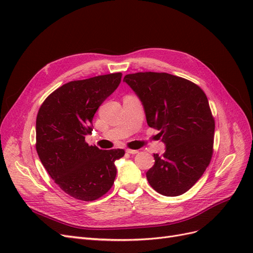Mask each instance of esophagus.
I'll return each mask as SVG.
<instances>
[{"label":"esophagus","mask_w":253,"mask_h":253,"mask_svg":"<svg viewBox=\"0 0 253 253\" xmlns=\"http://www.w3.org/2000/svg\"><path fill=\"white\" fill-rule=\"evenodd\" d=\"M126 153H129V154H132V155L137 154V153H138V151H137V150H131V149H126Z\"/></svg>","instance_id":"34e87169"}]
</instances>
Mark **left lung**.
<instances>
[{"mask_svg": "<svg viewBox=\"0 0 253 253\" xmlns=\"http://www.w3.org/2000/svg\"><path fill=\"white\" fill-rule=\"evenodd\" d=\"M142 102L148 126L159 131L166 152L154 154L147 172L151 187L165 196L192 188L209 166L215 122L204 90L185 78L144 72L125 76Z\"/></svg>", "mask_w": 253, "mask_h": 253, "instance_id": "1", "label": "left lung"}]
</instances>
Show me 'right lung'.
<instances>
[{
  "mask_svg": "<svg viewBox=\"0 0 253 253\" xmlns=\"http://www.w3.org/2000/svg\"><path fill=\"white\" fill-rule=\"evenodd\" d=\"M121 73L63 84L45 99L36 121V149L50 177L76 200L91 202L112 188L122 149L85 142L96 111L121 81Z\"/></svg>",
  "mask_w": 253,
  "mask_h": 253,
  "instance_id": "right-lung-1",
  "label": "right lung"
}]
</instances>
